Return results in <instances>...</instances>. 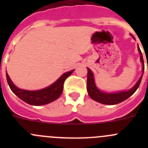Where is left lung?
Instances as JSON below:
<instances>
[{"label":"left lung","instance_id":"left-lung-1","mask_svg":"<svg viewBox=\"0 0 148 148\" xmlns=\"http://www.w3.org/2000/svg\"><path fill=\"white\" fill-rule=\"evenodd\" d=\"M133 38H135L133 37ZM138 50L140 54V60L142 64V75H141L140 78L138 79L137 83L133 86L131 89H130L127 91H121L118 92H105L103 91H101L97 88L94 81V75L92 74V71L87 68V88L88 95L92 99L97 102L101 103L104 104H108V105H113V104H117L119 103H121L125 100L127 99L128 98L131 96L134 92L136 91L138 87H139V84L142 81V76H143L144 70H145V63H144L143 57H142V52L138 46ZM148 70V66H147Z\"/></svg>","mask_w":148,"mask_h":148}]
</instances>
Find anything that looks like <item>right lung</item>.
<instances>
[{
    "label": "right lung",
    "instance_id": "add662e5",
    "mask_svg": "<svg viewBox=\"0 0 148 148\" xmlns=\"http://www.w3.org/2000/svg\"><path fill=\"white\" fill-rule=\"evenodd\" d=\"M74 70L64 73L58 80L49 87L39 90H26L18 88L12 83L8 73L6 72V80L10 89L19 99L31 105L40 106L53 102L60 97L63 92L64 83Z\"/></svg>",
    "mask_w": 148,
    "mask_h": 148
}]
</instances>
